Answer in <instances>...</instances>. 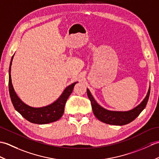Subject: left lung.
I'll use <instances>...</instances> for the list:
<instances>
[{
	"instance_id": "left-lung-1",
	"label": "left lung",
	"mask_w": 159,
	"mask_h": 159,
	"mask_svg": "<svg viewBox=\"0 0 159 159\" xmlns=\"http://www.w3.org/2000/svg\"><path fill=\"white\" fill-rule=\"evenodd\" d=\"M87 96H88L91 101V104H92L94 116L98 118V120L108 124L122 126V125H126L133 121L138 117V116L141 113V111L146 108L150 96V86L149 87V89H148L146 96L145 97L142 102L138 104L134 109L126 111H110L104 109L96 102L88 89H87Z\"/></svg>"
}]
</instances>
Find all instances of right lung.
I'll use <instances>...</instances> for the list:
<instances>
[{"mask_svg":"<svg viewBox=\"0 0 159 159\" xmlns=\"http://www.w3.org/2000/svg\"><path fill=\"white\" fill-rule=\"evenodd\" d=\"M13 55L10 62L9 70V90L10 98L15 109L26 120L33 124H46L59 120L62 117L64 108L68 97L72 92L74 87L78 82L73 83L66 87L59 98L52 104L42 107H33L23 102L15 92L11 82V66Z\"/></svg>","mask_w":159,"mask_h":159,"instance_id":"1","label":"right lung"}]
</instances>
